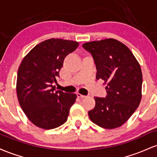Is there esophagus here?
Instances as JSON below:
<instances>
[{
    "label": "esophagus",
    "instance_id": "1",
    "mask_svg": "<svg viewBox=\"0 0 157 157\" xmlns=\"http://www.w3.org/2000/svg\"><path fill=\"white\" fill-rule=\"evenodd\" d=\"M77 97H79V98H84V97H86V96H85V95L81 94H80V93H77Z\"/></svg>",
    "mask_w": 157,
    "mask_h": 157
}]
</instances>
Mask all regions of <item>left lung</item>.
Here are the masks:
<instances>
[{
	"label": "left lung",
	"instance_id": "1",
	"mask_svg": "<svg viewBox=\"0 0 157 157\" xmlns=\"http://www.w3.org/2000/svg\"><path fill=\"white\" fill-rule=\"evenodd\" d=\"M92 55L96 79L105 87V98L94 97L95 107L89 111L90 120L106 129L120 127L131 117L142 98V74L140 65L125 44L113 38L82 45Z\"/></svg>",
	"mask_w": 157,
	"mask_h": 157
}]
</instances>
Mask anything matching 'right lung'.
Listing matches in <instances>:
<instances>
[{"label": "right lung", "instance_id": "add662e5", "mask_svg": "<svg viewBox=\"0 0 157 157\" xmlns=\"http://www.w3.org/2000/svg\"><path fill=\"white\" fill-rule=\"evenodd\" d=\"M79 46L77 41L51 38L37 44L25 56L17 77L21 109L34 125L44 129L59 127L67 120L76 94L55 91L65 57Z\"/></svg>", "mask_w": 157, "mask_h": 157}]
</instances>
